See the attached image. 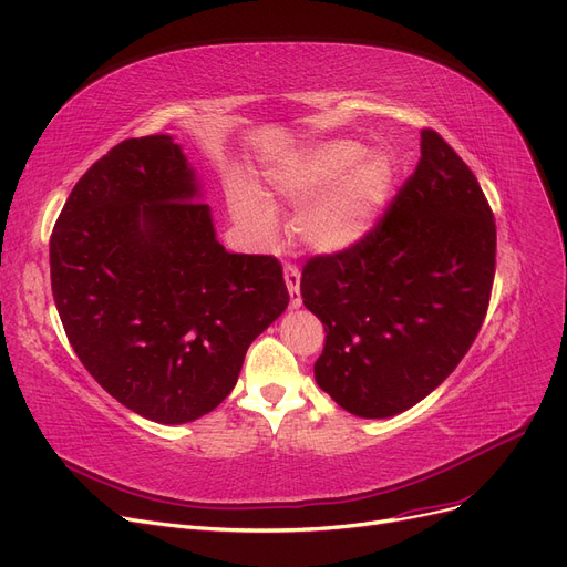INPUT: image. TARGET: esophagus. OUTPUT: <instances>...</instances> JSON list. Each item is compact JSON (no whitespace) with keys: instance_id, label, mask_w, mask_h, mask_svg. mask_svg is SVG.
Returning a JSON list of instances; mask_svg holds the SVG:
<instances>
[{"instance_id":"34e87169","label":"esophagus","mask_w":567,"mask_h":567,"mask_svg":"<svg viewBox=\"0 0 567 567\" xmlns=\"http://www.w3.org/2000/svg\"><path fill=\"white\" fill-rule=\"evenodd\" d=\"M284 279L286 288L290 292V307L298 309L302 307V296H300V269L296 265H286L284 267Z\"/></svg>"}]
</instances>
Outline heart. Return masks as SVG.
I'll return each instance as SVG.
<instances>
[{
  "label": "heart",
  "mask_w": 567,
  "mask_h": 567,
  "mask_svg": "<svg viewBox=\"0 0 567 567\" xmlns=\"http://www.w3.org/2000/svg\"><path fill=\"white\" fill-rule=\"evenodd\" d=\"M262 178L267 197H279L290 207L313 198L298 216V237L313 251L339 254L374 228L391 193L393 167L383 153H362L353 142H328L300 161L269 167ZM230 207L260 237L275 233V209L254 186H235Z\"/></svg>",
  "instance_id": "obj_1"
}]
</instances>
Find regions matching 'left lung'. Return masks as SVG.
<instances>
[{"instance_id":"obj_1","label":"left lung","mask_w":567,"mask_h":567,"mask_svg":"<svg viewBox=\"0 0 567 567\" xmlns=\"http://www.w3.org/2000/svg\"><path fill=\"white\" fill-rule=\"evenodd\" d=\"M495 275V220L480 181L437 132L377 228L302 269L305 307L326 328L316 383L349 414L389 419L456 370Z\"/></svg>"}]
</instances>
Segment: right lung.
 I'll use <instances>...</instances> for the list:
<instances>
[{
	"mask_svg": "<svg viewBox=\"0 0 567 567\" xmlns=\"http://www.w3.org/2000/svg\"><path fill=\"white\" fill-rule=\"evenodd\" d=\"M202 195L169 134L125 140L79 178L51 235L53 300L79 360L165 425L216 410L290 300L277 258L225 251Z\"/></svg>",
	"mask_w": 567,
	"mask_h": 567,
	"instance_id": "1",
	"label": "right lung"
}]
</instances>
